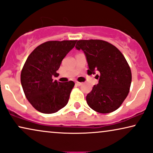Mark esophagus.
<instances>
[{
    "label": "esophagus",
    "mask_w": 153,
    "mask_h": 153,
    "mask_svg": "<svg viewBox=\"0 0 153 153\" xmlns=\"http://www.w3.org/2000/svg\"><path fill=\"white\" fill-rule=\"evenodd\" d=\"M75 84L78 85V86H80V85H82V82H78V81H77V82H75Z\"/></svg>",
    "instance_id": "esophagus-1"
}]
</instances>
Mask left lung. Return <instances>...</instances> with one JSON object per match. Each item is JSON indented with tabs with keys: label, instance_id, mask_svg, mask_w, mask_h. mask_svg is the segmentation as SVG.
<instances>
[{
	"label": "left lung",
	"instance_id": "left-lung-1",
	"mask_svg": "<svg viewBox=\"0 0 153 153\" xmlns=\"http://www.w3.org/2000/svg\"><path fill=\"white\" fill-rule=\"evenodd\" d=\"M75 48L86 55L87 74L100 73L99 83L87 95V104L100 113L116 111L127 98L131 82V69L125 56L115 46L102 40H78Z\"/></svg>",
	"mask_w": 153,
	"mask_h": 153
}]
</instances>
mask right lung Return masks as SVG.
<instances>
[{
  "instance_id": "1",
  "label": "right lung",
  "mask_w": 153,
  "mask_h": 153,
  "mask_svg": "<svg viewBox=\"0 0 153 153\" xmlns=\"http://www.w3.org/2000/svg\"><path fill=\"white\" fill-rule=\"evenodd\" d=\"M76 42H45L28 56L21 72L22 86L26 99L40 113H56L68 103L74 82H57L53 80L52 77L59 76L56 71Z\"/></svg>"
}]
</instances>
